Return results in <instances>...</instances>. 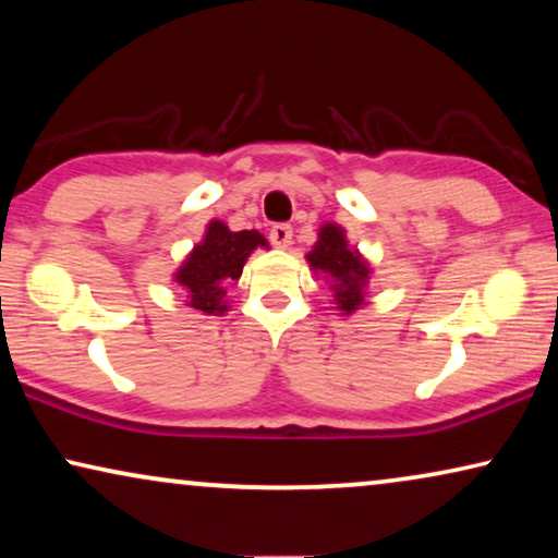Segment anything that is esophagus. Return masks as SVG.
<instances>
[{"mask_svg":"<svg viewBox=\"0 0 558 558\" xmlns=\"http://www.w3.org/2000/svg\"><path fill=\"white\" fill-rule=\"evenodd\" d=\"M269 239H271V243L277 248H289V246H292V226L277 223L269 231Z\"/></svg>","mask_w":558,"mask_h":558,"instance_id":"esophagus-1","label":"esophagus"}]
</instances>
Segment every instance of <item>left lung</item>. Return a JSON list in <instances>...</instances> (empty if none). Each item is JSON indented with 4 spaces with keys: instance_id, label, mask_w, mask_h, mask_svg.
Wrapping results in <instances>:
<instances>
[{
    "instance_id": "1",
    "label": "left lung",
    "mask_w": 558,
    "mask_h": 558,
    "mask_svg": "<svg viewBox=\"0 0 558 558\" xmlns=\"http://www.w3.org/2000/svg\"><path fill=\"white\" fill-rule=\"evenodd\" d=\"M307 264L315 274H325L332 289V304L340 315H353L361 310L368 294L371 264L361 251L350 246L345 228L338 223H323L317 233V243L307 254Z\"/></svg>"
}]
</instances>
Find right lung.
I'll return each instance as SVG.
<instances>
[{
  "label": "right lung",
  "mask_w": 558,
  "mask_h": 558,
  "mask_svg": "<svg viewBox=\"0 0 558 558\" xmlns=\"http://www.w3.org/2000/svg\"><path fill=\"white\" fill-rule=\"evenodd\" d=\"M269 248L258 231H231L223 220H210L205 235L195 243L185 262L174 271V281L187 292V307L203 315H223L228 312L226 289L241 279L243 264L254 251Z\"/></svg>",
  "instance_id": "add662e5"
}]
</instances>
